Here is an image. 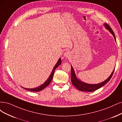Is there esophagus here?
I'll return each instance as SVG.
<instances>
[{
    "label": "esophagus",
    "mask_w": 122,
    "mask_h": 122,
    "mask_svg": "<svg viewBox=\"0 0 122 122\" xmlns=\"http://www.w3.org/2000/svg\"><path fill=\"white\" fill-rule=\"evenodd\" d=\"M64 56L65 57H68L70 56V53L68 52H65V53L64 54Z\"/></svg>",
    "instance_id": "esophagus-1"
}]
</instances>
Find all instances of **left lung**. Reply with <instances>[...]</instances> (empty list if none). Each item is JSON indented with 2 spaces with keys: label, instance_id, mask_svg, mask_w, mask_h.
<instances>
[{
  "label": "left lung",
  "instance_id": "8db88e82",
  "mask_svg": "<svg viewBox=\"0 0 122 122\" xmlns=\"http://www.w3.org/2000/svg\"><path fill=\"white\" fill-rule=\"evenodd\" d=\"M104 25L105 26L106 29H107L108 30H109V32L112 34L114 38H115V41H116L115 33H114L112 29L111 28V27H110L107 24V23H105ZM71 82L73 85L74 86V87H75L76 88H77L78 90H80V91H85V92H91L94 91H96V90L100 88L101 87H102V86H103L105 84H107V82H108L109 81V80H111V78H112L113 75V72L115 71V68H114V70H113V71L112 72L111 75H110V76L104 81L97 84H89L85 83V82H84L81 81H80L79 80H78L76 75V73L74 72L72 66L71 65Z\"/></svg>",
  "mask_w": 122,
  "mask_h": 122
}]
</instances>
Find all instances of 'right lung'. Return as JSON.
Here are the masks:
<instances>
[{"instance_id": "add662e5", "label": "right lung", "mask_w": 122, "mask_h": 122, "mask_svg": "<svg viewBox=\"0 0 122 122\" xmlns=\"http://www.w3.org/2000/svg\"><path fill=\"white\" fill-rule=\"evenodd\" d=\"M61 64V58H60L59 59L58 61H57L56 65H55L54 67L53 68V69L52 70V72H51L50 76L48 78V79H47V80L44 82V83L42 84L41 85L40 87H38L35 88H32V89H28V88L27 89V88H23V87H22V88L27 90H28V91H32V92H39V91H41V90H42L43 89H45L46 87V86H48L51 83V81H52V80L53 79V77L54 74L55 70V69L58 67V66L60 65Z\"/></svg>"}]
</instances>
